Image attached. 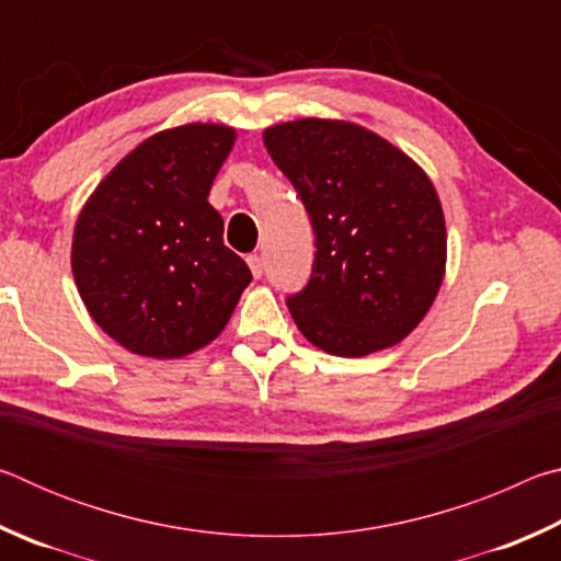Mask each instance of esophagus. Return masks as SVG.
Instances as JSON below:
<instances>
[{"instance_id": "esophagus-1", "label": "esophagus", "mask_w": 561, "mask_h": 561, "mask_svg": "<svg viewBox=\"0 0 561 561\" xmlns=\"http://www.w3.org/2000/svg\"><path fill=\"white\" fill-rule=\"evenodd\" d=\"M247 264H250V270H252L254 277L260 279L262 272H264V262H262L260 254H250V257H247Z\"/></svg>"}]
</instances>
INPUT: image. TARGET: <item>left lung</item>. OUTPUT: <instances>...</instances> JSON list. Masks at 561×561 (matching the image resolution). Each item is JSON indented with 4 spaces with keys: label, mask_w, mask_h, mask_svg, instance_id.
<instances>
[{
    "label": "left lung",
    "mask_w": 561,
    "mask_h": 561,
    "mask_svg": "<svg viewBox=\"0 0 561 561\" xmlns=\"http://www.w3.org/2000/svg\"><path fill=\"white\" fill-rule=\"evenodd\" d=\"M264 146L317 237L307 287L287 297L304 336L334 356L398 344L428 314L445 272L443 207L428 175L376 133L301 118Z\"/></svg>",
    "instance_id": "8db88e82"
}]
</instances>
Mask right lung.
<instances>
[{
  "label": "right lung",
  "mask_w": 561,
  "mask_h": 561,
  "mask_svg": "<svg viewBox=\"0 0 561 561\" xmlns=\"http://www.w3.org/2000/svg\"><path fill=\"white\" fill-rule=\"evenodd\" d=\"M234 130H160L111 170L83 205L71 270L93 321L133 354L178 358L220 334L252 282L207 203Z\"/></svg>",
  "instance_id": "right-lung-1"
}]
</instances>
